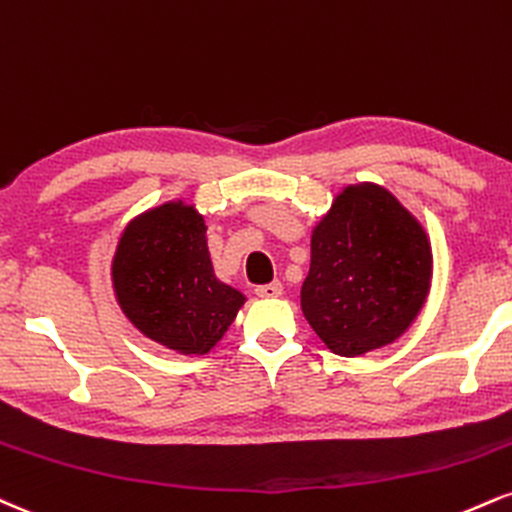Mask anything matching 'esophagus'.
<instances>
[{"instance_id":"obj_1","label":"esophagus","mask_w":512,"mask_h":512,"mask_svg":"<svg viewBox=\"0 0 512 512\" xmlns=\"http://www.w3.org/2000/svg\"><path fill=\"white\" fill-rule=\"evenodd\" d=\"M255 293L260 295V298H279L283 293V286L279 281H272V283H264V286H257Z\"/></svg>"}]
</instances>
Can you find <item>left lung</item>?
<instances>
[{
    "label": "left lung",
    "instance_id": "obj_1",
    "mask_svg": "<svg viewBox=\"0 0 512 512\" xmlns=\"http://www.w3.org/2000/svg\"><path fill=\"white\" fill-rule=\"evenodd\" d=\"M310 245L300 305L331 353L365 355L408 331L432 286V245L389 190L343 188Z\"/></svg>",
    "mask_w": 512,
    "mask_h": 512
}]
</instances>
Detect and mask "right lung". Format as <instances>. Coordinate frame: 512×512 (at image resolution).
Segmentation results:
<instances>
[{"label":"right lung","mask_w":512,"mask_h":512,"mask_svg":"<svg viewBox=\"0 0 512 512\" xmlns=\"http://www.w3.org/2000/svg\"><path fill=\"white\" fill-rule=\"evenodd\" d=\"M205 233L193 205L164 202L126 226L112 262L123 315L183 355L209 353L245 303L243 293L214 276Z\"/></svg>","instance_id":"obj_1"}]
</instances>
